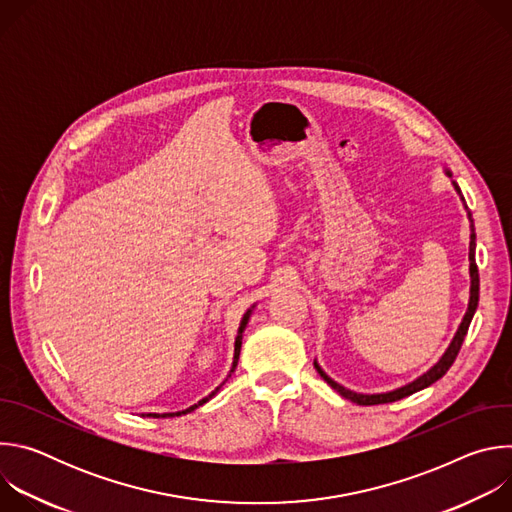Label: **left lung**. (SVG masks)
Wrapping results in <instances>:
<instances>
[{"label":"left lung","instance_id":"1","mask_svg":"<svg viewBox=\"0 0 512 512\" xmlns=\"http://www.w3.org/2000/svg\"><path fill=\"white\" fill-rule=\"evenodd\" d=\"M446 176L452 178V172H450L448 168H446ZM452 184H454L456 192L460 194V198L464 200L460 186H458L454 180H452ZM466 210H468V206H466ZM468 218H470V253H468V259H470V300H468V310H466V314H464V318H462V322H460V326H458V330H456V334H454L450 346H448L446 352L442 354V358L437 360L427 373H423L421 377H417L415 381H411V383H407V385H403V387H399V389H395V391L375 393V395L356 393V391H350V389L338 385L334 379H330V377L322 371L320 364L314 360V367H316V371L320 373V377H322L336 393H340L344 399H348V401H352V403H356V405L393 403V401H399V399H403V397H409V395H413V393H417V391H421V389L433 385L437 379H442V377L450 371V367L454 364V360H456V356H458V352H460V348H462L464 336H466V332H468V328H470V322H472L474 312H476V308H478V296H480V277H478V267H476V233H474V221H472L470 210H468Z\"/></svg>","mask_w":512,"mask_h":512}]
</instances>
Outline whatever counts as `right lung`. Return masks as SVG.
Here are the masks:
<instances>
[{
	"instance_id": "add662e5",
	"label": "right lung",
	"mask_w": 512,
	"mask_h": 512,
	"mask_svg": "<svg viewBox=\"0 0 512 512\" xmlns=\"http://www.w3.org/2000/svg\"><path fill=\"white\" fill-rule=\"evenodd\" d=\"M253 308L255 306H251L247 312H245V316H243V320H241V326H239V332H237V338H235V356H233V369H231V373H235V369H237V362H239V354H241V342H243V332H245V328H247V322H249V318H251V312H253ZM231 373H229V377H231ZM227 377V379H229ZM225 379V381H227ZM225 385V383H223ZM221 385V387H223ZM221 387H216L208 397H204V399H200L196 405H192V407H188V409H184V411H176V413H148V417H178V415H186V413H190V411H194V409H198L200 405H204L208 399H212L214 395H216V391L221 389Z\"/></svg>"
}]
</instances>
